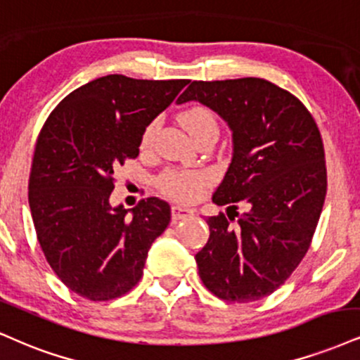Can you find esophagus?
Listing matches in <instances>:
<instances>
[{"label":"esophagus","instance_id":"obj_1","mask_svg":"<svg viewBox=\"0 0 360 360\" xmlns=\"http://www.w3.org/2000/svg\"><path fill=\"white\" fill-rule=\"evenodd\" d=\"M171 213H172V219L177 221V219H186V218H191L193 216V210L189 207H184L181 205H174L171 207Z\"/></svg>","mask_w":360,"mask_h":360}]
</instances>
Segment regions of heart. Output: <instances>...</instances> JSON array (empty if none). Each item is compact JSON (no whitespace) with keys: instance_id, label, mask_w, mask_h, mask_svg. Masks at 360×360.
Returning <instances> with one entry per match:
<instances>
[{"instance_id":"obj_1","label":"heart","mask_w":360,"mask_h":360,"mask_svg":"<svg viewBox=\"0 0 360 360\" xmlns=\"http://www.w3.org/2000/svg\"><path fill=\"white\" fill-rule=\"evenodd\" d=\"M179 124L193 139L201 136V134L210 131H218V120L216 115L205 105H193L179 114ZM155 132V124H149L142 134V147H149L153 142ZM207 183V177L198 172H184V171H167L164 172L159 179V186L164 193L179 199H194L202 191Z\"/></svg>"}]
</instances>
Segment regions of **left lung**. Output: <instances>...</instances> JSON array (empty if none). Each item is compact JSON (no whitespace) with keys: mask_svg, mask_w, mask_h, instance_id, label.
I'll return each mask as SVG.
<instances>
[{"mask_svg":"<svg viewBox=\"0 0 360 360\" xmlns=\"http://www.w3.org/2000/svg\"><path fill=\"white\" fill-rule=\"evenodd\" d=\"M198 101L233 131V159L206 219L210 240L196 255L205 287L226 302L268 297L309 251L327 193L320 131L293 94L265 79L194 80L177 103ZM247 211L234 223L235 202Z\"/></svg>","mask_w":360,"mask_h":360,"instance_id":"8db88e82","label":"left lung"}]
</instances>
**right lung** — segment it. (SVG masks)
Wrapping results in <instances>:
<instances>
[{"mask_svg":"<svg viewBox=\"0 0 360 360\" xmlns=\"http://www.w3.org/2000/svg\"><path fill=\"white\" fill-rule=\"evenodd\" d=\"M188 82L101 77L68 94L43 124L28 202L46 262L77 295L114 300L144 274L171 207L159 198L141 199L131 214L112 207L114 171L137 158L146 127Z\"/></svg>","mask_w":360,"mask_h":360,"instance_id":"obj_1","label":"right lung"}]
</instances>
